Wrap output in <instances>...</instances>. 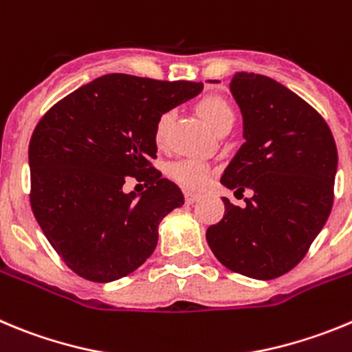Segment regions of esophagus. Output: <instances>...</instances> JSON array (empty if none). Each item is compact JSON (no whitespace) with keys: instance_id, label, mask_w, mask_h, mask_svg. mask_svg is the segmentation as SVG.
<instances>
[{"instance_id":"esophagus-1","label":"esophagus","mask_w":352,"mask_h":352,"mask_svg":"<svg viewBox=\"0 0 352 352\" xmlns=\"http://www.w3.org/2000/svg\"><path fill=\"white\" fill-rule=\"evenodd\" d=\"M201 199V193L192 192V190H185V202L186 204H193V202H197Z\"/></svg>"}]
</instances>
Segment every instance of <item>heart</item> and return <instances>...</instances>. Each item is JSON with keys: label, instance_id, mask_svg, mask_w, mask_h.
<instances>
[{"label": "heart", "instance_id": "1", "mask_svg": "<svg viewBox=\"0 0 352 352\" xmlns=\"http://www.w3.org/2000/svg\"><path fill=\"white\" fill-rule=\"evenodd\" d=\"M199 111L204 117V120L214 129L216 132L223 131L225 127H232L235 120L234 109L228 104L227 99L220 98V96H206L201 102H199ZM170 124H173V111H162L155 120L153 127V140L159 146H164L167 141V134H169ZM169 178L173 182L179 183L186 188H202L206 183L209 182L211 176V167L206 162L197 159H183L178 162L170 164Z\"/></svg>", "mask_w": 352, "mask_h": 352}]
</instances>
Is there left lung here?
Masks as SVG:
<instances>
[{"instance_id":"8db88e82","label":"left lung","mask_w":352,"mask_h":352,"mask_svg":"<svg viewBox=\"0 0 352 352\" xmlns=\"http://www.w3.org/2000/svg\"><path fill=\"white\" fill-rule=\"evenodd\" d=\"M230 92L246 141L220 182L253 195L244 208L223 197V218L206 239L232 272L274 279L300 262L327 223L337 146L324 118L276 80L243 71L232 78Z\"/></svg>"}]
</instances>
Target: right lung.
Listing matches in <instances>:
<instances>
[{
  "label": "right lung",
  "mask_w": 352,
  "mask_h": 352,
  "mask_svg": "<svg viewBox=\"0 0 352 352\" xmlns=\"http://www.w3.org/2000/svg\"><path fill=\"white\" fill-rule=\"evenodd\" d=\"M202 83L111 73L80 87L45 113L29 141L31 209L52 248L75 274L109 283L146 262L159 223L185 202L151 166L155 120ZM127 175L148 188L121 190Z\"/></svg>",
  "instance_id": "add662e5"
}]
</instances>
